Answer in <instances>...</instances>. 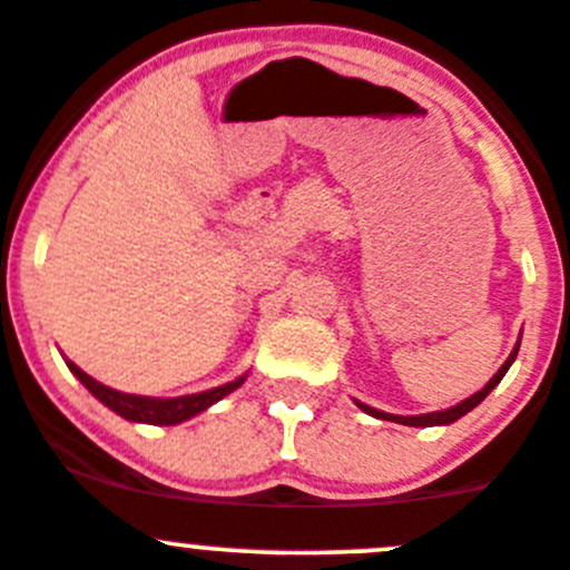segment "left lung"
I'll return each mask as SVG.
<instances>
[{
    "mask_svg": "<svg viewBox=\"0 0 570 570\" xmlns=\"http://www.w3.org/2000/svg\"><path fill=\"white\" fill-rule=\"evenodd\" d=\"M517 352H520V343H517L514 346V352H511L509 355V361L502 363L500 366V372L494 374V377H491L489 383H485L483 389H480V392L476 394H471V397H465L463 403H458V406H451V409H445V412H432V414H417V417H397V414H386V412H377V409H372V406H363V403H357V406L363 409V412L366 414H372V417H381V420H392V423H403V425H445V423H454V420H460L463 417L465 412H471V409L476 406V403H483L485 400V394L491 392V389L497 386V383L502 381V374L509 372V366L511 363H514V357H517Z\"/></svg>",
    "mask_w": 570,
    "mask_h": 570,
    "instance_id": "left-lung-1",
    "label": "left lung"
}]
</instances>
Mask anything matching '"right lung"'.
Returning a JSON list of instances; mask_svg holds the SVG:
<instances>
[{
  "label": "right lung",
  "mask_w": 570,
  "mask_h": 570,
  "mask_svg": "<svg viewBox=\"0 0 570 570\" xmlns=\"http://www.w3.org/2000/svg\"><path fill=\"white\" fill-rule=\"evenodd\" d=\"M70 372L90 389L94 397H99L107 409H112L116 414H121L125 420H132V423H153V425H176L181 420L196 417L198 412L209 409L215 400H222L224 394H229L233 389H238L244 383V377L233 383H224L218 389H209V392L202 394H184V397H170V400H158V397H138V394H125L116 392V389L105 386V383L94 381L90 374L81 372L76 363H70Z\"/></svg>",
  "instance_id": "right-lung-1"
}]
</instances>
